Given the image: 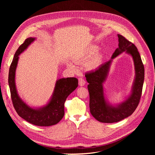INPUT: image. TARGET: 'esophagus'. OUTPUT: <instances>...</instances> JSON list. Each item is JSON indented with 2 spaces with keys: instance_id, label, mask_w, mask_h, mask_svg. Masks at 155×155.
<instances>
[{
  "instance_id": "obj_1",
  "label": "esophagus",
  "mask_w": 155,
  "mask_h": 155,
  "mask_svg": "<svg viewBox=\"0 0 155 155\" xmlns=\"http://www.w3.org/2000/svg\"><path fill=\"white\" fill-rule=\"evenodd\" d=\"M85 84V81L82 78H78V85L81 87L84 86Z\"/></svg>"
}]
</instances>
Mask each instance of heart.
<instances>
[{"mask_svg": "<svg viewBox=\"0 0 155 155\" xmlns=\"http://www.w3.org/2000/svg\"><path fill=\"white\" fill-rule=\"evenodd\" d=\"M97 52L98 49L96 47H91L80 55L79 60L85 61L89 60L87 65V68L89 70H95L100 66L102 61L101 56L97 54ZM70 67H73L72 64H70Z\"/></svg>", "mask_w": 155, "mask_h": 155, "instance_id": "1", "label": "heart"}]
</instances>
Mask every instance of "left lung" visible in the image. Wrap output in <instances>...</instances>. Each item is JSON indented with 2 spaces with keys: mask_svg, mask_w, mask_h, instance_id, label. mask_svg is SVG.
Returning <instances> with one entry per match:
<instances>
[{
  "mask_svg": "<svg viewBox=\"0 0 155 155\" xmlns=\"http://www.w3.org/2000/svg\"><path fill=\"white\" fill-rule=\"evenodd\" d=\"M117 36L119 47L113 53L111 59L101 64L95 71L85 74L88 83L87 88L90 95L91 113L95 119L104 123H116L132 114L139 104L144 78V65L137 48L124 36L120 35H117ZM124 51L132 56L135 78L131 94L123 103L113 106L105 99L103 84L107 79L112 60Z\"/></svg>",
  "mask_w": 155,
  "mask_h": 155,
  "instance_id": "1",
  "label": "left lung"
}]
</instances>
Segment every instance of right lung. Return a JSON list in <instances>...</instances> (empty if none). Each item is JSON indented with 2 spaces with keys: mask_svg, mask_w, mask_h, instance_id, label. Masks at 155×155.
Masks as SVG:
<instances>
[{
  "mask_svg": "<svg viewBox=\"0 0 155 155\" xmlns=\"http://www.w3.org/2000/svg\"><path fill=\"white\" fill-rule=\"evenodd\" d=\"M36 39L27 38L16 51L9 68L8 82L10 88L14 107L18 115L28 123L38 126H50L56 124L63 117L64 104L68 96L78 87V79L74 77L62 78L56 80L51 99L43 107L32 108L19 96L15 83V70L19 56Z\"/></svg>",
  "mask_w": 155,
  "mask_h": 155,
  "instance_id": "1",
  "label": "right lung"
}]
</instances>
